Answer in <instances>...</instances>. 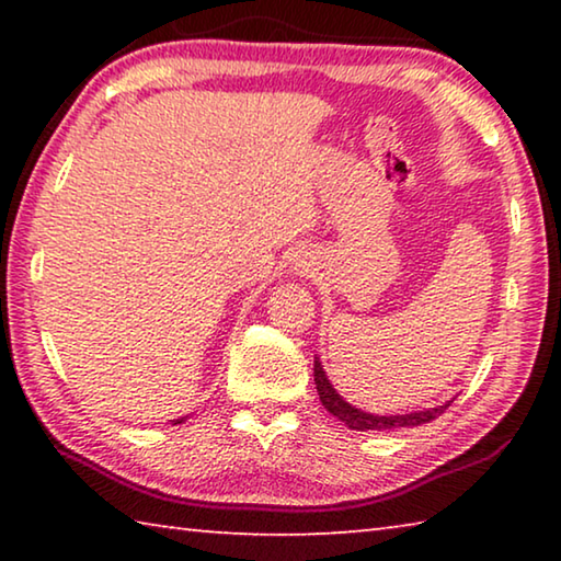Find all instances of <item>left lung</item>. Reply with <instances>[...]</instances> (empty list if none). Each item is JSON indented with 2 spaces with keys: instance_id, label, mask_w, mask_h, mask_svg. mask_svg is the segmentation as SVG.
<instances>
[{
  "instance_id": "obj_1",
  "label": "left lung",
  "mask_w": 561,
  "mask_h": 561,
  "mask_svg": "<svg viewBox=\"0 0 561 561\" xmlns=\"http://www.w3.org/2000/svg\"><path fill=\"white\" fill-rule=\"evenodd\" d=\"M314 383H317V393L321 405L327 408L331 415H336L341 423L346 425L351 431H396V428H415V425L431 423L438 417L440 413H445L453 401H445L443 405L435 408H423V411H411V413H396V415H378V413H368L360 411V408L351 405L344 396H339V391L327 378L324 366H321L319 356H314Z\"/></svg>"
}]
</instances>
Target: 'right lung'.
Here are the masks:
<instances>
[{"mask_svg":"<svg viewBox=\"0 0 561 561\" xmlns=\"http://www.w3.org/2000/svg\"><path fill=\"white\" fill-rule=\"evenodd\" d=\"M185 421V417H178V421H170V423H173V425H178V423H183Z\"/></svg>","mask_w":561,"mask_h":561,"instance_id":"right-lung-1","label":"right lung"}]
</instances>
